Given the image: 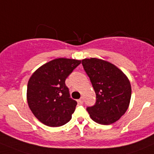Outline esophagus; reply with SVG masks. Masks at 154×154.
Masks as SVG:
<instances>
[{"label": "esophagus", "mask_w": 154, "mask_h": 154, "mask_svg": "<svg viewBox=\"0 0 154 154\" xmlns=\"http://www.w3.org/2000/svg\"><path fill=\"white\" fill-rule=\"evenodd\" d=\"M78 101L80 103V104H83V98H80V99L78 100Z\"/></svg>", "instance_id": "obj_1"}]
</instances>
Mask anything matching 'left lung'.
Here are the masks:
<instances>
[{
  "label": "left lung",
  "instance_id": "left-lung-1",
  "mask_svg": "<svg viewBox=\"0 0 154 154\" xmlns=\"http://www.w3.org/2000/svg\"><path fill=\"white\" fill-rule=\"evenodd\" d=\"M82 65L96 95V102L86 108L95 123L110 125L126 113L132 88L126 74L113 64L96 58L84 59Z\"/></svg>",
  "mask_w": 154,
  "mask_h": 154
}]
</instances>
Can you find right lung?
Returning a JSON list of instances; mask_svg holds the SVG:
<instances>
[{
  "instance_id": "add662e5",
  "label": "right lung",
  "mask_w": 154,
  "mask_h": 154,
  "mask_svg": "<svg viewBox=\"0 0 154 154\" xmlns=\"http://www.w3.org/2000/svg\"><path fill=\"white\" fill-rule=\"evenodd\" d=\"M81 61L59 58L44 64L30 77L27 101L37 120L51 127L70 121L77 101L70 98L65 80Z\"/></svg>"
}]
</instances>
